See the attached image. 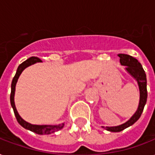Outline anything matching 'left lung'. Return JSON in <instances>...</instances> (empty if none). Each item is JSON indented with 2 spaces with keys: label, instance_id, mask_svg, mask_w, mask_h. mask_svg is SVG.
<instances>
[{
  "label": "left lung",
  "instance_id": "obj_1",
  "mask_svg": "<svg viewBox=\"0 0 155 155\" xmlns=\"http://www.w3.org/2000/svg\"><path fill=\"white\" fill-rule=\"evenodd\" d=\"M118 56L120 57V64L125 66L126 71L137 81L140 91V101L137 110L127 122L119 126H115V127H104L103 126V128L111 132H120L126 128L130 127V125H134L142 115L147 100V75L145 73L144 69L142 68V64L138 62L137 58H134L133 56L129 55V54H119Z\"/></svg>",
  "mask_w": 155,
  "mask_h": 155
}]
</instances>
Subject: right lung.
I'll return each mask as SVG.
<instances>
[{
    "mask_svg": "<svg viewBox=\"0 0 155 155\" xmlns=\"http://www.w3.org/2000/svg\"><path fill=\"white\" fill-rule=\"evenodd\" d=\"M41 59L38 57H30L28 59H26L25 61H24L22 63H21L20 65L18 66V70H17V72H16L15 75L13 79V81H12V84H11V94H10V103L11 105L13 107V112H14V114H15V117L17 118V120L18 122L20 124L23 128H25L26 130H29L32 132L35 133V134H53V133L56 132V131H58L60 130L63 127L64 125V123L61 124V125H32V124H30V123L26 122L25 120H23L22 118L21 117L19 114H18V111L16 109L15 104H14V92H15V86L16 84H17V81H18V79L20 76L21 73L22 72V71L25 69V68H27L29 66L32 65L34 63H37V62H41Z\"/></svg>",
    "mask_w": 155,
    "mask_h": 155,
    "instance_id": "add662e5",
    "label": "right lung"
}]
</instances>
